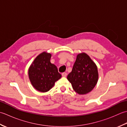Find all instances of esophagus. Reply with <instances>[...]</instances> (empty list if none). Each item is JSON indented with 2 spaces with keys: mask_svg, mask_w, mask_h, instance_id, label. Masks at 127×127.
Listing matches in <instances>:
<instances>
[{
  "mask_svg": "<svg viewBox=\"0 0 127 127\" xmlns=\"http://www.w3.org/2000/svg\"><path fill=\"white\" fill-rule=\"evenodd\" d=\"M62 76L64 77H66L67 76V73H66V72H64V73H62Z\"/></svg>",
  "mask_w": 127,
  "mask_h": 127,
  "instance_id": "34e87169",
  "label": "esophagus"
}]
</instances>
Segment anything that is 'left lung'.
<instances>
[{
    "instance_id": "obj_1",
    "label": "left lung",
    "mask_w": 127,
    "mask_h": 127,
    "mask_svg": "<svg viewBox=\"0 0 127 127\" xmlns=\"http://www.w3.org/2000/svg\"><path fill=\"white\" fill-rule=\"evenodd\" d=\"M96 64L85 53L79 54L72 72L67 76L73 89L79 94H85L91 92L98 80Z\"/></svg>"
}]
</instances>
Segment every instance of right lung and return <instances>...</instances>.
Wrapping results in <instances>:
<instances>
[{"label": "right lung", "instance_id": "right-lung-1", "mask_svg": "<svg viewBox=\"0 0 127 127\" xmlns=\"http://www.w3.org/2000/svg\"><path fill=\"white\" fill-rule=\"evenodd\" d=\"M51 56L50 54L46 52L40 54L35 59L28 70L31 83L40 92L49 91L61 77L56 66L50 63Z\"/></svg>", "mask_w": 127, "mask_h": 127}]
</instances>
